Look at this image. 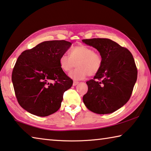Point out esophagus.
Returning <instances> with one entry per match:
<instances>
[{
    "mask_svg": "<svg viewBox=\"0 0 151 151\" xmlns=\"http://www.w3.org/2000/svg\"><path fill=\"white\" fill-rule=\"evenodd\" d=\"M78 81H73V86H76L77 84H78Z\"/></svg>",
    "mask_w": 151,
    "mask_h": 151,
    "instance_id": "34e87169",
    "label": "esophagus"
}]
</instances>
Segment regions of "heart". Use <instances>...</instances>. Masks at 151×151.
Segmentation results:
<instances>
[{
  "instance_id": "1",
  "label": "heart",
  "mask_w": 151,
  "mask_h": 151,
  "mask_svg": "<svg viewBox=\"0 0 151 151\" xmlns=\"http://www.w3.org/2000/svg\"><path fill=\"white\" fill-rule=\"evenodd\" d=\"M59 63L64 72L70 71L76 63L77 68L71 71L69 76L73 80H81L88 76H94L100 71L102 65V58L90 47L78 45L70 49V56L66 54L61 55Z\"/></svg>"
}]
</instances>
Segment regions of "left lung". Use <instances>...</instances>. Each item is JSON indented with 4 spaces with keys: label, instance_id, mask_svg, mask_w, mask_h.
<instances>
[{
    "label": "left lung",
    "instance_id": "obj_1",
    "mask_svg": "<svg viewBox=\"0 0 151 151\" xmlns=\"http://www.w3.org/2000/svg\"><path fill=\"white\" fill-rule=\"evenodd\" d=\"M102 58L100 70L88 81V92L83 101L88 110L106 114L122 107L131 96L137 80V68L132 53L109 39H83Z\"/></svg>",
    "mask_w": 151,
    "mask_h": 151
}]
</instances>
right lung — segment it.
<instances>
[{
	"label": "right lung",
	"mask_w": 151,
	"mask_h": 151,
	"mask_svg": "<svg viewBox=\"0 0 151 151\" xmlns=\"http://www.w3.org/2000/svg\"><path fill=\"white\" fill-rule=\"evenodd\" d=\"M71 45L64 40L44 41L20 55L12 81L23 109L43 117L59 109L63 93L71 87L73 81L61 70L59 59Z\"/></svg>",
	"instance_id": "right-lung-1"
}]
</instances>
